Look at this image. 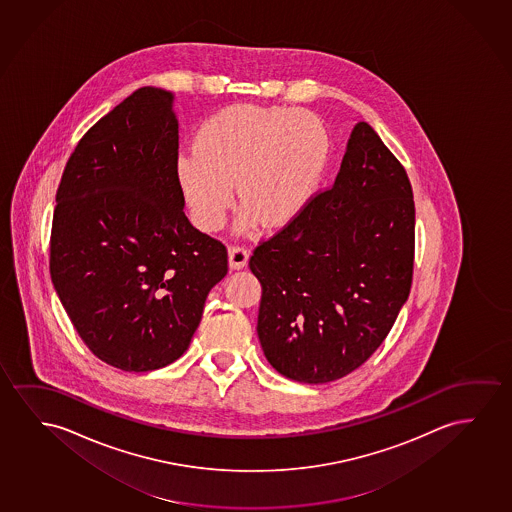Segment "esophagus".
Wrapping results in <instances>:
<instances>
[{
	"label": "esophagus",
	"mask_w": 512,
	"mask_h": 512,
	"mask_svg": "<svg viewBox=\"0 0 512 512\" xmlns=\"http://www.w3.org/2000/svg\"><path fill=\"white\" fill-rule=\"evenodd\" d=\"M250 252L245 246H230L229 248V266L232 269H243L248 264Z\"/></svg>",
	"instance_id": "34e87169"
}]
</instances>
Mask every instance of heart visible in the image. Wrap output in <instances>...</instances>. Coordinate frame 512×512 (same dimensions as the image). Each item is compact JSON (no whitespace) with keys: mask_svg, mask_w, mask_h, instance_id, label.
<instances>
[{"mask_svg":"<svg viewBox=\"0 0 512 512\" xmlns=\"http://www.w3.org/2000/svg\"><path fill=\"white\" fill-rule=\"evenodd\" d=\"M331 160V137L308 111L230 105L200 126L195 151L178 156L176 178L200 230L220 229L239 199L237 232L260 220L271 229L294 222L319 192Z\"/></svg>","mask_w":512,"mask_h":512,"instance_id":"1","label":"heart"}]
</instances>
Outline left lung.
Here are the masks:
<instances>
[{"instance_id":"left-lung-1","label":"left lung","mask_w":512,"mask_h":512,"mask_svg":"<svg viewBox=\"0 0 512 512\" xmlns=\"http://www.w3.org/2000/svg\"><path fill=\"white\" fill-rule=\"evenodd\" d=\"M415 206L407 172L357 123L333 188L260 243V345L283 377L326 384L386 340L412 285Z\"/></svg>"}]
</instances>
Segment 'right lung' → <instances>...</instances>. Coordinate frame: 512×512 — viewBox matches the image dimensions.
<instances>
[{"mask_svg": "<svg viewBox=\"0 0 512 512\" xmlns=\"http://www.w3.org/2000/svg\"><path fill=\"white\" fill-rule=\"evenodd\" d=\"M174 95L144 86L84 134L52 216L51 280L88 349L123 371L185 354L227 248L186 218Z\"/></svg>", "mask_w": 512, "mask_h": 512, "instance_id": "add662e5", "label": "right lung"}]
</instances>
